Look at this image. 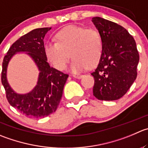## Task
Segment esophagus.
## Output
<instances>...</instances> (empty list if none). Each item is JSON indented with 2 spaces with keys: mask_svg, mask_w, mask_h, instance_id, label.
<instances>
[{
  "mask_svg": "<svg viewBox=\"0 0 148 148\" xmlns=\"http://www.w3.org/2000/svg\"><path fill=\"white\" fill-rule=\"evenodd\" d=\"M73 77L76 79H81L83 77V75H80V74H74Z\"/></svg>",
  "mask_w": 148,
  "mask_h": 148,
  "instance_id": "obj_1",
  "label": "esophagus"
}]
</instances>
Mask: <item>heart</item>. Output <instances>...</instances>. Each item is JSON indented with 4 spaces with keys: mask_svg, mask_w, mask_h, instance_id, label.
Masks as SVG:
<instances>
[{
    "mask_svg": "<svg viewBox=\"0 0 148 148\" xmlns=\"http://www.w3.org/2000/svg\"><path fill=\"white\" fill-rule=\"evenodd\" d=\"M56 41H49L44 46L47 60L56 69L64 70L69 60L71 71L82 72L99 62L103 52V42L98 32L93 29L70 25L60 30L56 35Z\"/></svg>",
    "mask_w": 148,
    "mask_h": 148,
    "instance_id": "heart-1",
    "label": "heart"
}]
</instances>
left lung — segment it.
Returning a JSON list of instances; mask_svg holds the SVG:
<instances>
[{"label":"left lung","mask_w":148,"mask_h":148,"mask_svg":"<svg viewBox=\"0 0 148 148\" xmlns=\"http://www.w3.org/2000/svg\"><path fill=\"white\" fill-rule=\"evenodd\" d=\"M92 21L103 42V52L97 68L93 95L100 100H116L127 93L136 79L140 56L132 36L125 28L100 17Z\"/></svg>","instance_id":"obj_1"}]
</instances>
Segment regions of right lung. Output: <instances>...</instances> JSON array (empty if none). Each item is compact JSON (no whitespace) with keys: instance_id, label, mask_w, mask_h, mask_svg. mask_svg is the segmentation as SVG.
Returning a JSON list of instances; mask_svg holds the SVG:
<instances>
[{"instance_id":"right-lung-1","label":"right lung","mask_w":148,"mask_h":148,"mask_svg":"<svg viewBox=\"0 0 148 148\" xmlns=\"http://www.w3.org/2000/svg\"><path fill=\"white\" fill-rule=\"evenodd\" d=\"M51 27L32 30L10 47L3 61L1 82L6 98L11 106L29 118H44L56 110L69 75L50 66L44 53V38ZM26 52L33 59L40 71L37 85L29 93H15L7 81V67L14 54Z\"/></svg>"}]
</instances>
